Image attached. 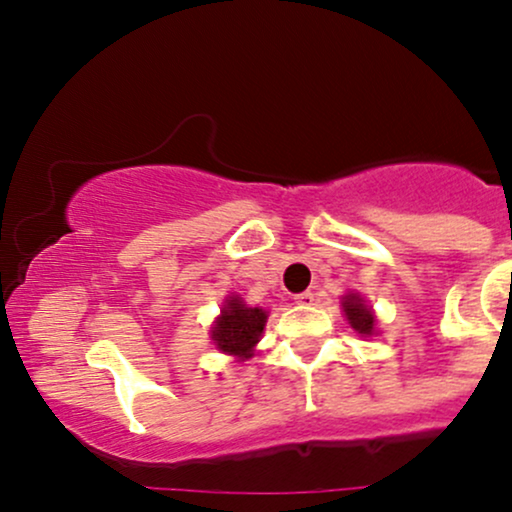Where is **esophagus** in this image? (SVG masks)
<instances>
[{
    "mask_svg": "<svg viewBox=\"0 0 512 512\" xmlns=\"http://www.w3.org/2000/svg\"><path fill=\"white\" fill-rule=\"evenodd\" d=\"M295 302L302 304V307H307V304L314 302V293H312V290H304V293H297L295 295Z\"/></svg>",
    "mask_w": 512,
    "mask_h": 512,
    "instance_id": "esophagus-1",
    "label": "esophagus"
}]
</instances>
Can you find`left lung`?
Here are the masks:
<instances>
[{
    "instance_id": "1",
    "label": "left lung",
    "mask_w": 512,
    "mask_h": 512,
    "mask_svg": "<svg viewBox=\"0 0 512 512\" xmlns=\"http://www.w3.org/2000/svg\"><path fill=\"white\" fill-rule=\"evenodd\" d=\"M342 309H345L347 314V321L352 323V328L361 335H373V326H375V319L371 314V309L366 307V302L361 300L359 295L349 293L342 297Z\"/></svg>"
}]
</instances>
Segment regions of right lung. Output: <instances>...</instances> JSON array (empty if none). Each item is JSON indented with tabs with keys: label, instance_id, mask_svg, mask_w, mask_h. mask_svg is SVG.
Wrapping results in <instances>:
<instances>
[{
	"label": "right lung",
	"instance_id": "1",
	"mask_svg": "<svg viewBox=\"0 0 512 512\" xmlns=\"http://www.w3.org/2000/svg\"><path fill=\"white\" fill-rule=\"evenodd\" d=\"M264 321H267V312L257 307H245L238 297H231L215 323L212 340L222 352L248 359L264 331Z\"/></svg>",
	"mask_w": 512,
	"mask_h": 512
}]
</instances>
